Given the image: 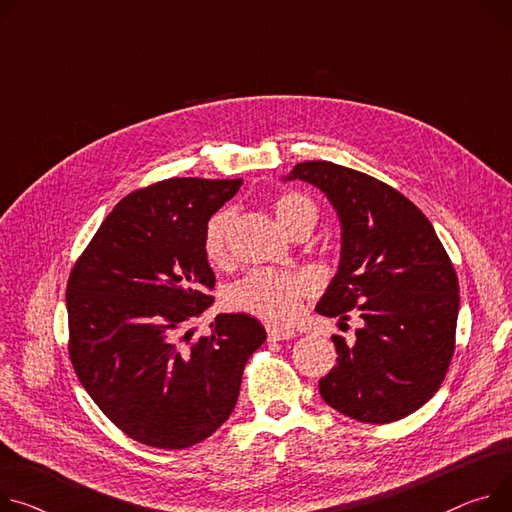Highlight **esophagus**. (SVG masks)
<instances>
[{"label": "esophagus", "mask_w": 512, "mask_h": 512, "mask_svg": "<svg viewBox=\"0 0 512 512\" xmlns=\"http://www.w3.org/2000/svg\"><path fill=\"white\" fill-rule=\"evenodd\" d=\"M268 332V340L272 342H279V340H291L295 336L293 330H285V328H277V326H268L266 328Z\"/></svg>", "instance_id": "1"}]
</instances>
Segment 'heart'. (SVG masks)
I'll use <instances>...</instances> for the list:
<instances>
[{
    "label": "heart",
    "mask_w": 512,
    "mask_h": 512,
    "mask_svg": "<svg viewBox=\"0 0 512 512\" xmlns=\"http://www.w3.org/2000/svg\"><path fill=\"white\" fill-rule=\"evenodd\" d=\"M274 215L285 231L299 223L316 225L318 211L307 196L285 192L274 201ZM233 223V211L225 209L211 217L205 229V254L211 262H221L227 250V235ZM309 279L297 272L258 268L248 272L242 281L229 287L227 305L235 311L250 313L268 324L287 326L301 311V301L309 293Z\"/></svg>",
    "instance_id": "heart-1"
}]
</instances>
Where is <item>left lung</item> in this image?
Masks as SVG:
<instances>
[{"label":"left lung","mask_w":512,"mask_h":512,"mask_svg":"<svg viewBox=\"0 0 512 512\" xmlns=\"http://www.w3.org/2000/svg\"><path fill=\"white\" fill-rule=\"evenodd\" d=\"M283 180L320 188L340 221L338 272L316 311L346 320L355 342L334 336L338 363L320 393L340 414L371 424L424 406L449 369L459 313L455 268L426 215L402 192L332 162L297 164Z\"/></svg>","instance_id":"obj_1"}]
</instances>
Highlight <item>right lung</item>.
Wrapping results in <instances>:
<instances>
[{
    "label": "right lung",
    "mask_w": 512,
    "mask_h": 512,
    "mask_svg": "<svg viewBox=\"0 0 512 512\" xmlns=\"http://www.w3.org/2000/svg\"><path fill=\"white\" fill-rule=\"evenodd\" d=\"M242 178H170L112 209L67 283L69 357L96 406L131 439L186 449L211 437L266 340L248 313H219L211 334L186 326L213 305L205 229Z\"/></svg>",
    "instance_id": "1"
}]
</instances>
